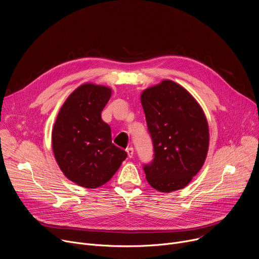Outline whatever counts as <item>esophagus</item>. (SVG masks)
Wrapping results in <instances>:
<instances>
[{
    "label": "esophagus",
    "mask_w": 259,
    "mask_h": 259,
    "mask_svg": "<svg viewBox=\"0 0 259 259\" xmlns=\"http://www.w3.org/2000/svg\"><path fill=\"white\" fill-rule=\"evenodd\" d=\"M126 151H127V154H128L129 157H132V156H133V154H134V149H133L132 147H128V148L126 149Z\"/></svg>",
    "instance_id": "1"
}]
</instances>
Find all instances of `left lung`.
Wrapping results in <instances>:
<instances>
[{"label": "left lung", "mask_w": 259, "mask_h": 259, "mask_svg": "<svg viewBox=\"0 0 259 259\" xmlns=\"http://www.w3.org/2000/svg\"><path fill=\"white\" fill-rule=\"evenodd\" d=\"M153 159L144 165L146 179L160 192L183 189L202 167L209 128L200 106L172 80L146 89L141 97Z\"/></svg>", "instance_id": "obj_1"}]
</instances>
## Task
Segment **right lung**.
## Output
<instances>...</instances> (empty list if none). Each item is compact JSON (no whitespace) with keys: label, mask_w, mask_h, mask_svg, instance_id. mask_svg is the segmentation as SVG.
Returning a JSON list of instances; mask_svg holds the SVG:
<instances>
[{"label":"right lung","mask_w":259,"mask_h":259,"mask_svg":"<svg viewBox=\"0 0 259 259\" xmlns=\"http://www.w3.org/2000/svg\"><path fill=\"white\" fill-rule=\"evenodd\" d=\"M111 89L84 84L75 89L58 114L52 130L53 153L66 178L94 189L110 180L127 152L112 144L111 128L102 111Z\"/></svg>","instance_id":"1"}]
</instances>
